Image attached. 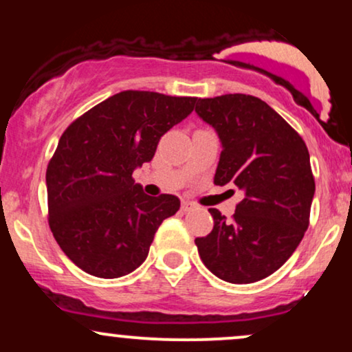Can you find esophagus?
Wrapping results in <instances>:
<instances>
[{
    "instance_id": "obj_1",
    "label": "esophagus",
    "mask_w": 352,
    "mask_h": 352,
    "mask_svg": "<svg viewBox=\"0 0 352 352\" xmlns=\"http://www.w3.org/2000/svg\"><path fill=\"white\" fill-rule=\"evenodd\" d=\"M193 208H195V205L192 201H182V212H190Z\"/></svg>"
}]
</instances>
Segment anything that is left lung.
<instances>
[{
  "label": "left lung",
  "mask_w": 352,
  "mask_h": 352,
  "mask_svg": "<svg viewBox=\"0 0 352 352\" xmlns=\"http://www.w3.org/2000/svg\"><path fill=\"white\" fill-rule=\"evenodd\" d=\"M195 112L221 140L215 185L245 193L232 218L208 208L213 230L195 238L204 265L246 285L285 265L309 225L314 177L301 135L265 100L246 94L197 99Z\"/></svg>",
  "instance_id": "obj_1"
}]
</instances>
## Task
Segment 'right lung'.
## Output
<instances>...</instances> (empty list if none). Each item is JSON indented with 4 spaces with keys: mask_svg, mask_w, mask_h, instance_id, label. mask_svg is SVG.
<instances>
[{
    "mask_svg": "<svg viewBox=\"0 0 352 352\" xmlns=\"http://www.w3.org/2000/svg\"><path fill=\"white\" fill-rule=\"evenodd\" d=\"M197 98L122 91L89 109L60 135L46 170L47 221L66 256L98 278L139 268L175 195H145L132 172L151 162L165 132Z\"/></svg>",
    "mask_w": 352,
    "mask_h": 352,
    "instance_id": "obj_1",
    "label": "right lung"
}]
</instances>
